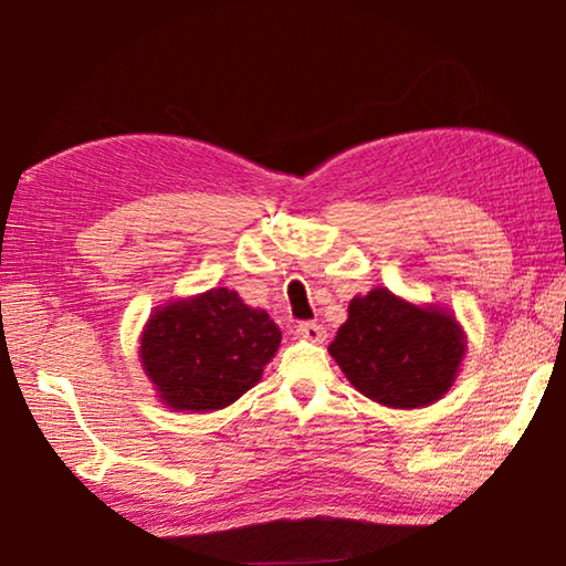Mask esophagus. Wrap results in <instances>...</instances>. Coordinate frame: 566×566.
<instances>
[{
	"label": "esophagus",
	"mask_w": 566,
	"mask_h": 566,
	"mask_svg": "<svg viewBox=\"0 0 566 566\" xmlns=\"http://www.w3.org/2000/svg\"><path fill=\"white\" fill-rule=\"evenodd\" d=\"M296 337L312 342V344H322L324 339H327V329H324L317 322H302V324H296Z\"/></svg>",
	"instance_id": "obj_1"
}]
</instances>
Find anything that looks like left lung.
Here are the masks:
<instances>
[{
  "label": "left lung",
  "instance_id": "1",
  "mask_svg": "<svg viewBox=\"0 0 566 566\" xmlns=\"http://www.w3.org/2000/svg\"><path fill=\"white\" fill-rule=\"evenodd\" d=\"M467 352L454 312L401 300L387 286L354 296L329 344L349 385L391 409H419L452 389Z\"/></svg>",
  "mask_w": 566,
  "mask_h": 566
}]
</instances>
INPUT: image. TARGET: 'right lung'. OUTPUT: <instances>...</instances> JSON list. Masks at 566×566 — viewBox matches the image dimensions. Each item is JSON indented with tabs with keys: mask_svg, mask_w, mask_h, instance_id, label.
Here are the masks:
<instances>
[{
	"mask_svg": "<svg viewBox=\"0 0 566 566\" xmlns=\"http://www.w3.org/2000/svg\"><path fill=\"white\" fill-rule=\"evenodd\" d=\"M280 342L270 314L212 286L155 306L139 334V364L167 409L214 411L262 379Z\"/></svg>",
	"mask_w": 566,
	"mask_h": 566,
	"instance_id": "1",
	"label": "right lung"
}]
</instances>
